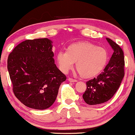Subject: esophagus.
<instances>
[{"label":"esophagus","instance_id":"34e87169","mask_svg":"<svg viewBox=\"0 0 135 135\" xmlns=\"http://www.w3.org/2000/svg\"><path fill=\"white\" fill-rule=\"evenodd\" d=\"M68 80H69V82H71V83H75V82H77V80L74 79H72V78H69L68 79Z\"/></svg>","mask_w":135,"mask_h":135}]
</instances>
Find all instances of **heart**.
<instances>
[{
	"label": "heart",
	"instance_id": "obj_1",
	"mask_svg": "<svg viewBox=\"0 0 135 135\" xmlns=\"http://www.w3.org/2000/svg\"><path fill=\"white\" fill-rule=\"evenodd\" d=\"M108 53L102 46L89 42H79L69 45L66 51H60L56 56L59 69L67 73L74 66L83 78H92L100 74L107 64Z\"/></svg>",
	"mask_w": 135,
	"mask_h": 135
}]
</instances>
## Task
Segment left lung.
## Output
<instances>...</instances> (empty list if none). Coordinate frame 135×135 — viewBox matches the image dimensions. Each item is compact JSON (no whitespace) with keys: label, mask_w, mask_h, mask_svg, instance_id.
<instances>
[{"label":"left lung","mask_w":135,"mask_h":135,"mask_svg":"<svg viewBox=\"0 0 135 135\" xmlns=\"http://www.w3.org/2000/svg\"><path fill=\"white\" fill-rule=\"evenodd\" d=\"M107 41L114 50L109 62L97 77L86 83L87 89L83 97L88 105L103 103L113 97L124 76V58L122 49L110 38Z\"/></svg>","instance_id":"8db88e82"}]
</instances>
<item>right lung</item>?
<instances>
[{"label": "right lung", "mask_w": 135, "mask_h": 135, "mask_svg": "<svg viewBox=\"0 0 135 135\" xmlns=\"http://www.w3.org/2000/svg\"><path fill=\"white\" fill-rule=\"evenodd\" d=\"M52 43L47 38L26 40L8 56L7 69L14 94L29 108L50 107L60 85L66 79L55 63Z\"/></svg>", "instance_id": "add662e5"}]
</instances>
